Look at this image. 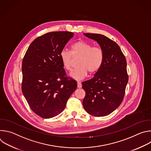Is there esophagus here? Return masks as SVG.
Listing matches in <instances>:
<instances>
[{
	"mask_svg": "<svg viewBox=\"0 0 151 151\" xmlns=\"http://www.w3.org/2000/svg\"><path fill=\"white\" fill-rule=\"evenodd\" d=\"M77 85H78V88H81L82 87V84L80 82H77Z\"/></svg>",
	"mask_w": 151,
	"mask_h": 151,
	"instance_id": "obj_1",
	"label": "esophagus"
}]
</instances>
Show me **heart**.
<instances>
[{
  "mask_svg": "<svg viewBox=\"0 0 151 151\" xmlns=\"http://www.w3.org/2000/svg\"><path fill=\"white\" fill-rule=\"evenodd\" d=\"M73 57H79L75 69L73 70L70 76L77 80L85 78L88 72L90 74L96 73L101 67L104 61L103 50L99 47H93L91 44L83 40H78L71 45L70 52L62 50L60 58L63 67L70 70Z\"/></svg>",
  "mask_w": 151,
  "mask_h": 151,
  "instance_id": "heart-1",
  "label": "heart"
}]
</instances>
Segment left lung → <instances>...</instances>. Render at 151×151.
Returning <instances> with one entry per match:
<instances>
[{"label": "left lung", "mask_w": 151, "mask_h": 151, "mask_svg": "<svg viewBox=\"0 0 151 151\" xmlns=\"http://www.w3.org/2000/svg\"><path fill=\"white\" fill-rule=\"evenodd\" d=\"M97 42L104 52V61L94 76L83 82L85 91L83 106L94 116L111 114L121 104L128 81L127 61L120 47L106 36L96 33H83Z\"/></svg>", "instance_id": "obj_1"}]
</instances>
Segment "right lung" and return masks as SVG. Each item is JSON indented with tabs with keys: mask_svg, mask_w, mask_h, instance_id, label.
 I'll list each match as a JSON object with an SVG mask.
<instances>
[{
	"mask_svg": "<svg viewBox=\"0 0 151 151\" xmlns=\"http://www.w3.org/2000/svg\"><path fill=\"white\" fill-rule=\"evenodd\" d=\"M73 35L54 32L40 36L23 58L21 89L30 109L41 118H51L63 112L77 88L76 81L67 76L60 58Z\"/></svg>",
	"mask_w": 151,
	"mask_h": 151,
	"instance_id": "obj_1",
	"label": "right lung"
}]
</instances>
